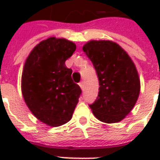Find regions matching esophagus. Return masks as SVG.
<instances>
[{"mask_svg":"<svg viewBox=\"0 0 160 160\" xmlns=\"http://www.w3.org/2000/svg\"><path fill=\"white\" fill-rule=\"evenodd\" d=\"M79 86H80V88H81V89L83 90V89H84V82H83V81H81V82L79 84Z\"/></svg>","mask_w":160,"mask_h":160,"instance_id":"esophagus-1","label":"esophagus"}]
</instances>
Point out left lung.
<instances>
[{
	"mask_svg": "<svg viewBox=\"0 0 160 160\" xmlns=\"http://www.w3.org/2000/svg\"><path fill=\"white\" fill-rule=\"evenodd\" d=\"M84 52L97 72L99 88L90 108L95 118L105 123L119 122L137 102L141 81L133 60L118 43L110 40H90Z\"/></svg>",
	"mask_w": 160,
	"mask_h": 160,
	"instance_id": "obj_1",
	"label": "left lung"
}]
</instances>
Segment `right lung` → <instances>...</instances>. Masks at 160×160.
I'll list each match as a JSON object with an SVG mask.
<instances>
[{
    "instance_id": "obj_1",
    "label": "right lung",
    "mask_w": 160,
    "mask_h": 160,
    "mask_svg": "<svg viewBox=\"0 0 160 160\" xmlns=\"http://www.w3.org/2000/svg\"><path fill=\"white\" fill-rule=\"evenodd\" d=\"M75 49L72 41L50 37L33 48L24 64V100L33 116L50 127L69 122L79 102L81 90L65 65Z\"/></svg>"
}]
</instances>
